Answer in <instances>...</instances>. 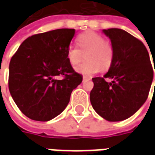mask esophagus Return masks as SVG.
I'll use <instances>...</instances> for the list:
<instances>
[{
    "mask_svg": "<svg viewBox=\"0 0 155 155\" xmlns=\"http://www.w3.org/2000/svg\"><path fill=\"white\" fill-rule=\"evenodd\" d=\"M91 77H87V76H83V81H91Z\"/></svg>",
    "mask_w": 155,
    "mask_h": 155,
    "instance_id": "1",
    "label": "esophagus"
}]
</instances>
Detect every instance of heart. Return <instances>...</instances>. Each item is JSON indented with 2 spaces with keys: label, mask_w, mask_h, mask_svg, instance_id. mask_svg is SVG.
<instances>
[{
  "label": "heart",
  "mask_w": 155,
  "mask_h": 155,
  "mask_svg": "<svg viewBox=\"0 0 155 155\" xmlns=\"http://www.w3.org/2000/svg\"><path fill=\"white\" fill-rule=\"evenodd\" d=\"M79 46L71 45L67 50V58L72 65H77L84 59L86 62L75 68L80 74L91 76L110 67L114 50L110 42L104 41L102 35L95 32L88 31L81 34L78 37Z\"/></svg>",
  "instance_id": "heart-1"
}]
</instances>
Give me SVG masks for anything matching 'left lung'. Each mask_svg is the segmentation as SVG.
Returning a JSON list of instances; mask_svg holds the SVG:
<instances>
[{
  "label": "left lung",
  "mask_w": 155,
  "mask_h": 155,
  "mask_svg": "<svg viewBox=\"0 0 155 155\" xmlns=\"http://www.w3.org/2000/svg\"><path fill=\"white\" fill-rule=\"evenodd\" d=\"M103 33L110 40L114 57L104 77L92 79L94 87L90 100L95 112L104 120L122 121L146 101L153 70L149 52L140 40L121 29L103 30ZM105 78L112 81L109 83Z\"/></svg>",
  "instance_id": "obj_1"
}]
</instances>
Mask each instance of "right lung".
<instances>
[{"label": "right lung", "mask_w": 155, "mask_h": 155, "mask_svg": "<svg viewBox=\"0 0 155 155\" xmlns=\"http://www.w3.org/2000/svg\"><path fill=\"white\" fill-rule=\"evenodd\" d=\"M74 29H58L30 36L22 42L9 65V91L25 116L49 121L70 102L82 75L73 70L67 50ZM63 75V80H56Z\"/></svg>", "instance_id": "1"}]
</instances>
